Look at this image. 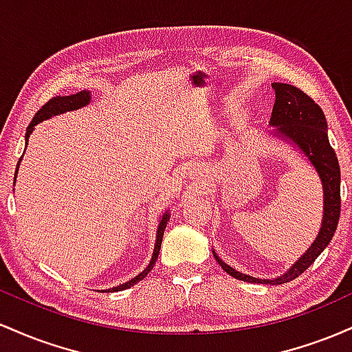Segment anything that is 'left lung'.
<instances>
[{
	"label": "left lung",
	"mask_w": 352,
	"mask_h": 352,
	"mask_svg": "<svg viewBox=\"0 0 352 352\" xmlns=\"http://www.w3.org/2000/svg\"><path fill=\"white\" fill-rule=\"evenodd\" d=\"M273 89L274 106L270 124L276 125L278 134L296 144L318 170L322 190H324V215H322L319 235L309 246L308 252L292 266L288 273L274 280H258V278L236 272L215 254L218 265L230 276L248 283H261V285H281V283L293 281L294 278L305 273L322 250L329 245L338 228L339 215H341V170H339L336 152L331 147L328 139V124H326L324 112L306 92L292 84L274 82Z\"/></svg>",
	"instance_id": "obj_1"
}]
</instances>
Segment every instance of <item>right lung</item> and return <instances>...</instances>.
<instances>
[{
  "instance_id": "1",
  "label": "right lung",
  "mask_w": 352,
  "mask_h": 352,
  "mask_svg": "<svg viewBox=\"0 0 352 352\" xmlns=\"http://www.w3.org/2000/svg\"><path fill=\"white\" fill-rule=\"evenodd\" d=\"M91 100V96H89V92L86 91H80L78 94H72V96H58V98H52L47 100L44 106L39 109L38 112H36L33 120H31V124L28 125L26 129V144H28V137H30L31 132H33V127L38 122H41L44 119H50L51 116H56V114H60V112H66V111H74V109H79L82 106H86V104ZM19 165V164H18ZM18 165H16V172H18ZM16 177V175H14ZM167 221H168V215L165 213L162 217V221L159 223V230H157V241H155V248H153V254H152V260L151 263H148L147 268L144 270L142 273L137 274L134 280L124 283V285H119L116 286V288H112L111 292H122V289H127L131 288L132 285H135V283L142 281L145 276H147V273L151 272L153 268V265H155L157 258H159V252H160V245H162V236H164V230L167 227Z\"/></svg>"
}]
</instances>
